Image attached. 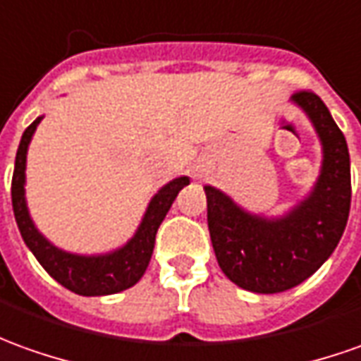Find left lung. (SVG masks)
<instances>
[{
	"mask_svg": "<svg viewBox=\"0 0 361 361\" xmlns=\"http://www.w3.org/2000/svg\"><path fill=\"white\" fill-rule=\"evenodd\" d=\"M290 102L305 111L322 145L320 175L289 212L267 218L247 212L220 188L206 185L208 230L220 269L252 293H283L300 285L332 255L350 214V153L344 133L314 92Z\"/></svg>",
	"mask_w": 361,
	"mask_h": 361,
	"instance_id": "obj_1",
	"label": "left lung"
}]
</instances>
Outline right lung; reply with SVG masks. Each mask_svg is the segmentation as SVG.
<instances>
[{"label": "right lung", "instance_id": "add662e5", "mask_svg": "<svg viewBox=\"0 0 361 361\" xmlns=\"http://www.w3.org/2000/svg\"><path fill=\"white\" fill-rule=\"evenodd\" d=\"M43 116L35 119L29 128L25 129L17 157H15L13 180H11V202H13L15 222L19 226V232L27 247L33 252L37 261L44 267V271L52 279L59 281L62 287H66L82 297H104L129 289L137 283L147 269L155 235L161 222L165 220L169 208L175 202L176 195L185 188L190 178L178 176L171 183L161 186L157 195L151 198L147 210L141 218V224L121 247L108 253L96 255H82V253L64 252L51 243L43 233L37 230L33 218L29 214L27 198H25V169H27V151L33 139L37 126L41 123Z\"/></svg>", "mask_w": 361, "mask_h": 361}]
</instances>
